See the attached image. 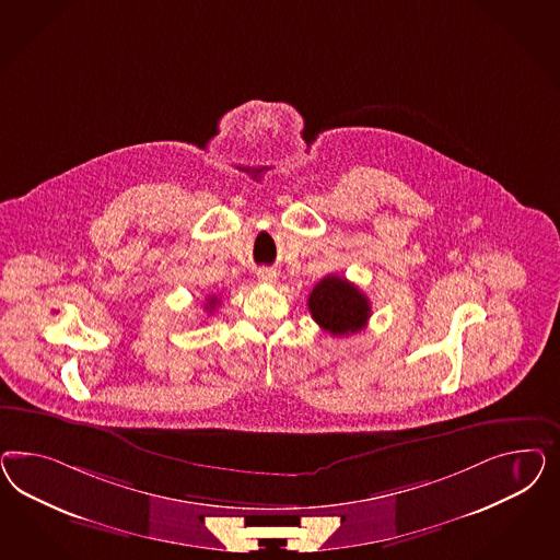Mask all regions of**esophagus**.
Returning <instances> with one entry per match:
<instances>
[{
	"mask_svg": "<svg viewBox=\"0 0 560 560\" xmlns=\"http://www.w3.org/2000/svg\"><path fill=\"white\" fill-rule=\"evenodd\" d=\"M256 279L260 281V283H267V285H272L275 281H277V271L271 269V267H260L258 271H256Z\"/></svg>",
	"mask_w": 560,
	"mask_h": 560,
	"instance_id": "obj_1",
	"label": "esophagus"
}]
</instances>
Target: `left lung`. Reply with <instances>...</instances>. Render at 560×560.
I'll list each match as a JSON object with an SVG mask.
<instances>
[{
    "label": "left lung",
    "instance_id": "1",
    "mask_svg": "<svg viewBox=\"0 0 560 560\" xmlns=\"http://www.w3.org/2000/svg\"><path fill=\"white\" fill-rule=\"evenodd\" d=\"M307 307L316 324L332 337H349L365 328L372 305L365 293L339 275H326L307 298Z\"/></svg>",
    "mask_w": 560,
    "mask_h": 560
}]
</instances>
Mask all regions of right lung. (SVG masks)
<instances>
[{"label":"right lung","mask_w":560,"mask_h":560,"mask_svg":"<svg viewBox=\"0 0 560 560\" xmlns=\"http://www.w3.org/2000/svg\"><path fill=\"white\" fill-rule=\"evenodd\" d=\"M218 304H220V300L213 295V298H209V300H207V310H211V312H213V310H215V305Z\"/></svg>","instance_id":"right-lung-1"}]
</instances>
